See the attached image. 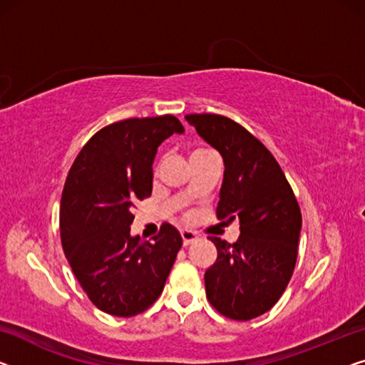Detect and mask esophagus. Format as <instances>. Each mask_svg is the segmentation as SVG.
I'll use <instances>...</instances> for the list:
<instances>
[{
    "instance_id": "1",
    "label": "esophagus",
    "mask_w": 365,
    "mask_h": 365,
    "mask_svg": "<svg viewBox=\"0 0 365 365\" xmlns=\"http://www.w3.org/2000/svg\"><path fill=\"white\" fill-rule=\"evenodd\" d=\"M180 235H182V239H183V246H190V244L197 242L198 239H200L197 232H193V231H190V230H182Z\"/></svg>"
}]
</instances>
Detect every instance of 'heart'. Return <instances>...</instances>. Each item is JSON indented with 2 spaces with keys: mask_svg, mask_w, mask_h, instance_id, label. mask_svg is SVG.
Returning <instances> with one entry per match:
<instances>
[{
  "mask_svg": "<svg viewBox=\"0 0 365 365\" xmlns=\"http://www.w3.org/2000/svg\"><path fill=\"white\" fill-rule=\"evenodd\" d=\"M195 152H201V150H195Z\"/></svg>",
  "mask_w": 365,
  "mask_h": 365,
  "instance_id": "heart-1",
  "label": "heart"
}]
</instances>
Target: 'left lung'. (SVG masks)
<instances>
[{
  "mask_svg": "<svg viewBox=\"0 0 365 365\" xmlns=\"http://www.w3.org/2000/svg\"><path fill=\"white\" fill-rule=\"evenodd\" d=\"M198 135L220 152L225 177L217 220H237L235 244L210 237L217 259L205 272L206 297L226 318L247 322L274 307L292 279L302 213L285 173L249 130L221 114H187Z\"/></svg>",
  "mask_w": 365,
  "mask_h": 365,
  "instance_id": "left-lung-1",
  "label": "left lung"
}]
</instances>
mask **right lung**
Listing matches in <instances>:
<instances>
[{
  "mask_svg": "<svg viewBox=\"0 0 365 365\" xmlns=\"http://www.w3.org/2000/svg\"><path fill=\"white\" fill-rule=\"evenodd\" d=\"M172 114L118 121L91 138L75 159L61 200L62 247L96 308L129 318L164 290L182 236L168 222L152 241L130 236L138 200L152 193L157 149L183 133Z\"/></svg>",
  "mask_w": 365,
  "mask_h": 365,
  "instance_id": "obj_1",
  "label": "right lung"
}]
</instances>
